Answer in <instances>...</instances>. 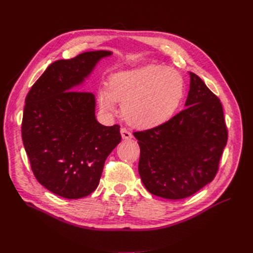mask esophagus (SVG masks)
<instances>
[{
    "label": "esophagus",
    "mask_w": 253,
    "mask_h": 253,
    "mask_svg": "<svg viewBox=\"0 0 253 253\" xmlns=\"http://www.w3.org/2000/svg\"><path fill=\"white\" fill-rule=\"evenodd\" d=\"M121 135H122V138L125 139V140H129V139L132 138V133L129 130H127L126 128H122Z\"/></svg>",
    "instance_id": "1"
}]
</instances>
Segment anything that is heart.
Listing matches in <instances>:
<instances>
[{"label": "heart", "instance_id": "1", "mask_svg": "<svg viewBox=\"0 0 253 253\" xmlns=\"http://www.w3.org/2000/svg\"><path fill=\"white\" fill-rule=\"evenodd\" d=\"M184 92V79L179 73L151 64L114 74L109 85L99 88L96 95L103 111L113 112L116 101H121L123 115L130 125L152 128L174 115Z\"/></svg>", "mask_w": 253, "mask_h": 253}]
</instances>
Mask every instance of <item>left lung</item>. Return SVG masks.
Here are the masks:
<instances>
[{
  "mask_svg": "<svg viewBox=\"0 0 253 253\" xmlns=\"http://www.w3.org/2000/svg\"><path fill=\"white\" fill-rule=\"evenodd\" d=\"M189 76L186 109L162 125L133 132L144 187L170 200L190 197L213 180L227 142L221 101L200 77Z\"/></svg>",
  "mask_w": 253,
  "mask_h": 253,
  "instance_id": "left-lung-1",
  "label": "left lung"
}]
</instances>
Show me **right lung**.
I'll list each match as a JSON object with an SVG mask.
<instances>
[{
	"mask_svg": "<svg viewBox=\"0 0 253 253\" xmlns=\"http://www.w3.org/2000/svg\"><path fill=\"white\" fill-rule=\"evenodd\" d=\"M111 51L84 52L45 69L26 96L21 138L37 180L66 199L98 187L109 154L122 140L120 126L95 118L94 94L80 88Z\"/></svg>",
	"mask_w": 253,
	"mask_h": 253,
	"instance_id": "obj_1",
	"label": "right lung"
}]
</instances>
